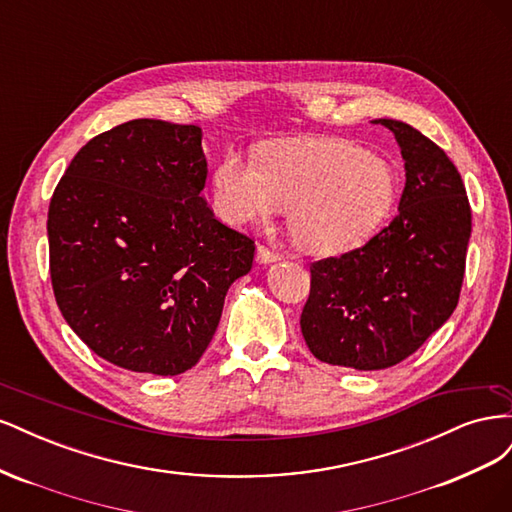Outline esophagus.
Segmentation results:
<instances>
[{"instance_id":"1","label":"esophagus","mask_w":512,"mask_h":512,"mask_svg":"<svg viewBox=\"0 0 512 512\" xmlns=\"http://www.w3.org/2000/svg\"><path fill=\"white\" fill-rule=\"evenodd\" d=\"M282 258V254L280 252H275V250H271L269 245H258V250H256V260L258 262H275V260H280Z\"/></svg>"}]
</instances>
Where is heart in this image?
Masks as SVG:
<instances>
[{"mask_svg": "<svg viewBox=\"0 0 512 512\" xmlns=\"http://www.w3.org/2000/svg\"><path fill=\"white\" fill-rule=\"evenodd\" d=\"M211 198L239 226L288 209L292 239L309 254L331 256L376 235L393 211L397 175L342 138H299L265 147L258 164L228 151L213 168Z\"/></svg>", "mask_w": 512, "mask_h": 512, "instance_id": "b5f03b06", "label": "heart"}]
</instances>
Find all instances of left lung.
I'll return each instance as SVG.
<instances>
[{
  "instance_id": "obj_1",
  "label": "left lung",
  "mask_w": 512,
  "mask_h": 512,
  "mask_svg": "<svg viewBox=\"0 0 512 512\" xmlns=\"http://www.w3.org/2000/svg\"><path fill=\"white\" fill-rule=\"evenodd\" d=\"M406 160L399 213L363 247L312 262L301 333L316 359L361 371L408 359L459 303L472 232L466 185L404 121L378 119Z\"/></svg>"
}]
</instances>
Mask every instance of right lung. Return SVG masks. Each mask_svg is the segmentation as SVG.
<instances>
[{"label":"right lung","instance_id":"add662e5","mask_svg":"<svg viewBox=\"0 0 512 512\" xmlns=\"http://www.w3.org/2000/svg\"><path fill=\"white\" fill-rule=\"evenodd\" d=\"M198 126L132 119L76 153L49 205L55 301L89 350L117 367L177 376L198 363L224 297L252 269L254 239L200 196Z\"/></svg>","mask_w":512,"mask_h":512}]
</instances>
